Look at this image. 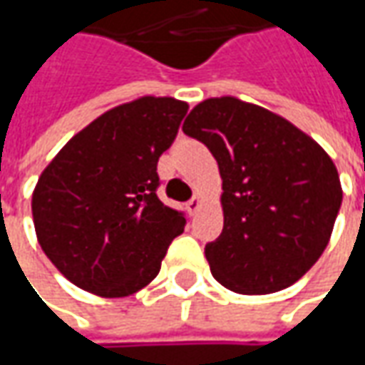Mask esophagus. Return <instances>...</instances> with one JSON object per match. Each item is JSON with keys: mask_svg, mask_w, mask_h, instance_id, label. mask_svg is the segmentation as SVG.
Masks as SVG:
<instances>
[{"mask_svg": "<svg viewBox=\"0 0 365 365\" xmlns=\"http://www.w3.org/2000/svg\"><path fill=\"white\" fill-rule=\"evenodd\" d=\"M199 207H201V197H192L189 203H187V211H189L190 215H195L199 211Z\"/></svg>", "mask_w": 365, "mask_h": 365, "instance_id": "esophagus-1", "label": "esophagus"}]
</instances>
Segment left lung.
Returning a JSON list of instances; mask_svg holds the SVG:
<instances>
[{
  "instance_id": "obj_1",
  "label": "left lung",
  "mask_w": 365,
  "mask_h": 365,
  "mask_svg": "<svg viewBox=\"0 0 365 365\" xmlns=\"http://www.w3.org/2000/svg\"><path fill=\"white\" fill-rule=\"evenodd\" d=\"M182 132L223 178V232L205 245L211 274L240 294L294 284L321 258L341 207L335 164L290 121L235 97L195 107Z\"/></svg>"
}]
</instances>
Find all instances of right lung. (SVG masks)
<instances>
[{
	"mask_svg": "<svg viewBox=\"0 0 365 365\" xmlns=\"http://www.w3.org/2000/svg\"><path fill=\"white\" fill-rule=\"evenodd\" d=\"M189 106L142 97L78 132L38 178L32 215L44 254L78 288L128 297L160 272L187 219L156 190L162 152Z\"/></svg>",
	"mask_w": 365,
	"mask_h": 365,
	"instance_id": "add662e5",
	"label": "right lung"
}]
</instances>
